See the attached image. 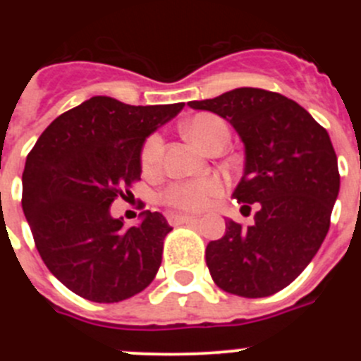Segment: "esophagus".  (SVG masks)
Returning a JSON list of instances; mask_svg holds the SVG:
<instances>
[{
    "label": "esophagus",
    "instance_id": "esophagus-1",
    "mask_svg": "<svg viewBox=\"0 0 361 361\" xmlns=\"http://www.w3.org/2000/svg\"><path fill=\"white\" fill-rule=\"evenodd\" d=\"M167 221H169L171 225L188 224V221H197V216H192V214H181V213H169L167 214Z\"/></svg>",
    "mask_w": 361,
    "mask_h": 361
}]
</instances>
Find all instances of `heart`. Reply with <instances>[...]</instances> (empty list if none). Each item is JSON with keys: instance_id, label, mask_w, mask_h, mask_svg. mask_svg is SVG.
I'll return each mask as SVG.
<instances>
[{"instance_id": "1", "label": "heart", "mask_w": 361, "mask_h": 361, "mask_svg": "<svg viewBox=\"0 0 361 361\" xmlns=\"http://www.w3.org/2000/svg\"><path fill=\"white\" fill-rule=\"evenodd\" d=\"M183 133L195 147L206 150L207 145L220 136L221 133H228L224 120L211 113H199L192 116L188 122H185ZM162 137L152 136L145 143L143 152H141V166L145 171H152L159 166L160 155H162ZM224 192V183L216 178H207L201 181H180L173 183L166 192L162 199L169 206L178 207V209L187 211H201L207 207L214 197Z\"/></svg>"}]
</instances>
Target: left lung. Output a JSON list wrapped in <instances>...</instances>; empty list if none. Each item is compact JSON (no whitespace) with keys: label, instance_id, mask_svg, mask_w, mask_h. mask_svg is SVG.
Wrapping results in <instances>:
<instances>
[{"label":"left lung","instance_id":"left-lung-1","mask_svg":"<svg viewBox=\"0 0 361 361\" xmlns=\"http://www.w3.org/2000/svg\"><path fill=\"white\" fill-rule=\"evenodd\" d=\"M227 120L245 145V174L232 197L257 204L255 224L225 221L206 248L211 278L246 298L274 295L309 265L330 227L341 176L329 133L295 101L253 87L190 101Z\"/></svg>","mask_w":361,"mask_h":361}]
</instances>
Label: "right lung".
Returning a JSON list of instances; mask_svg holds the SVG:
<instances>
[{"mask_svg":"<svg viewBox=\"0 0 361 361\" xmlns=\"http://www.w3.org/2000/svg\"><path fill=\"white\" fill-rule=\"evenodd\" d=\"M183 106L94 96L57 116L29 152L25 220L49 271L80 297L111 304L154 281L173 228L157 211H143L141 224L127 228L110 206L140 180L145 140Z\"/></svg>","mask_w":361,"mask_h":361,"instance_id":"right-lung-1","label":"right lung"}]
</instances>
